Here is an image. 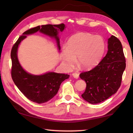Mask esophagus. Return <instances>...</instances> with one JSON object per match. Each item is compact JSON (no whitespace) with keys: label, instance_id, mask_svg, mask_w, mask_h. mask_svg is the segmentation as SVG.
<instances>
[{"label":"esophagus","instance_id":"34e87169","mask_svg":"<svg viewBox=\"0 0 133 133\" xmlns=\"http://www.w3.org/2000/svg\"><path fill=\"white\" fill-rule=\"evenodd\" d=\"M72 76H73V77L75 78H78L79 77V75L77 73H73L72 74Z\"/></svg>","mask_w":133,"mask_h":133}]
</instances>
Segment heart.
Masks as SVG:
<instances>
[{"mask_svg": "<svg viewBox=\"0 0 133 133\" xmlns=\"http://www.w3.org/2000/svg\"><path fill=\"white\" fill-rule=\"evenodd\" d=\"M105 50L103 37L89 33H77L69 38L67 48L61 52L62 63L65 68L71 70L76 63L84 69L96 66L102 59Z\"/></svg>", "mask_w": 133, "mask_h": 133, "instance_id": "b5f03b06", "label": "heart"}]
</instances>
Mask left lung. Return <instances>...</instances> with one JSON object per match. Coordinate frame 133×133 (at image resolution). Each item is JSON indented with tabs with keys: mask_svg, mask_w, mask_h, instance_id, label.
<instances>
[{
	"mask_svg": "<svg viewBox=\"0 0 133 133\" xmlns=\"http://www.w3.org/2000/svg\"><path fill=\"white\" fill-rule=\"evenodd\" d=\"M107 43V53L102 61L91 70L80 75L86 83L82 98L93 104L104 102L117 91L125 69V59L120 40L112 35Z\"/></svg>",
	"mask_w": 133,
	"mask_h": 133,
	"instance_id": "1",
	"label": "left lung"
}]
</instances>
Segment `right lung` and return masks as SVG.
Segmentation results:
<instances>
[{"instance_id":"add662e5","label":"right lung","mask_w":133,"mask_h":133,"mask_svg":"<svg viewBox=\"0 0 133 133\" xmlns=\"http://www.w3.org/2000/svg\"><path fill=\"white\" fill-rule=\"evenodd\" d=\"M65 28L66 26L63 23L38 26L24 31L13 45L10 54L12 63V78L19 90L31 102L38 104L48 102L56 95L61 83L69 78L70 76L50 71L41 75H34L27 72L22 67L18 60L17 50L19 44L27 37L26 35L34 34L39 31L43 34L54 38L60 51L58 33L62 32Z\"/></svg>"}]
</instances>
